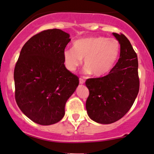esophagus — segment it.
<instances>
[{"mask_svg":"<svg viewBox=\"0 0 154 154\" xmlns=\"http://www.w3.org/2000/svg\"><path fill=\"white\" fill-rule=\"evenodd\" d=\"M84 82H85V81H84L83 79H82V78H80V79H79V83H80L81 84H84Z\"/></svg>","mask_w":154,"mask_h":154,"instance_id":"obj_1","label":"esophagus"}]
</instances>
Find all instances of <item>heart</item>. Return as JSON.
Masks as SVG:
<instances>
[{
	"label": "heart",
	"mask_w": 154,
	"mask_h": 154,
	"mask_svg": "<svg viewBox=\"0 0 154 154\" xmlns=\"http://www.w3.org/2000/svg\"><path fill=\"white\" fill-rule=\"evenodd\" d=\"M72 48L63 52L67 69L74 71L84 59V71L86 73L92 72L97 77L104 76L113 70L121 51L118 40L103 36L79 39L73 43Z\"/></svg>",
	"instance_id": "1"
}]
</instances>
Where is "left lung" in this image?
<instances>
[{
    "mask_svg": "<svg viewBox=\"0 0 154 154\" xmlns=\"http://www.w3.org/2000/svg\"><path fill=\"white\" fill-rule=\"evenodd\" d=\"M113 35L121 44L118 62L108 75L86 81L89 91L86 102L87 114L103 124L122 119L132 106L140 88L137 54L125 35Z\"/></svg>",
    "mask_w": 154,
    "mask_h": 154,
    "instance_id": "obj_1",
    "label": "left lung"
}]
</instances>
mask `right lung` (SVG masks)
<instances>
[{
	"mask_svg": "<svg viewBox=\"0 0 154 154\" xmlns=\"http://www.w3.org/2000/svg\"><path fill=\"white\" fill-rule=\"evenodd\" d=\"M70 41V35L60 29L44 30L29 39L20 51L14 72L15 100L36 124L60 122L67 100L79 86V78L64 64L63 52Z\"/></svg>",
	"mask_w": 154,
	"mask_h": 154,
	"instance_id": "obj_1",
	"label": "right lung"
}]
</instances>
